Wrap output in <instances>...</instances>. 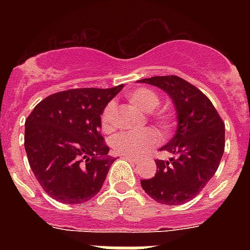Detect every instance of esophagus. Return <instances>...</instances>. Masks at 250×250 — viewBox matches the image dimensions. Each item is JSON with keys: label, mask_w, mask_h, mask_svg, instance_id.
Segmentation results:
<instances>
[{"label": "esophagus", "mask_w": 250, "mask_h": 250, "mask_svg": "<svg viewBox=\"0 0 250 250\" xmlns=\"http://www.w3.org/2000/svg\"><path fill=\"white\" fill-rule=\"evenodd\" d=\"M122 158H125V160L131 161V162H137V160H139L137 157H135V156H127V154H123V156H122Z\"/></svg>", "instance_id": "esophagus-1"}]
</instances>
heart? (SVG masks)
Instances as JSON below:
<instances>
[{
    "label": "heart",
    "instance_id": "obj_1",
    "mask_svg": "<svg viewBox=\"0 0 250 250\" xmlns=\"http://www.w3.org/2000/svg\"><path fill=\"white\" fill-rule=\"evenodd\" d=\"M128 100L133 106L140 109L143 113L149 114L153 122L164 132H167L172 125V114L168 110H156L160 105V96L150 88L139 86L127 93ZM115 105L109 102L101 113V127L105 132H110L115 125L114 121ZM158 143V136L153 129H144L140 132H122L118 133L111 140V148L117 153L127 156H139L146 152Z\"/></svg>",
    "mask_w": 250,
    "mask_h": 250
}]
</instances>
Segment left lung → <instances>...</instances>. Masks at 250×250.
Wrapping results in <instances>:
<instances>
[{
	"label": "left lung",
	"mask_w": 250,
	"mask_h": 250,
	"mask_svg": "<svg viewBox=\"0 0 250 250\" xmlns=\"http://www.w3.org/2000/svg\"><path fill=\"white\" fill-rule=\"evenodd\" d=\"M139 83L166 92L178 121L175 135L161 148L172 157L156 161V175L141 180V187L162 205H182L196 197L215 174L225 152V123L209 98L179 76H153Z\"/></svg>",
	"instance_id": "left-lung-1"
}]
</instances>
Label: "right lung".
Masks as SVG:
<instances>
[{
	"label": "right lung",
	"instance_id": "obj_1",
	"mask_svg": "<svg viewBox=\"0 0 250 250\" xmlns=\"http://www.w3.org/2000/svg\"><path fill=\"white\" fill-rule=\"evenodd\" d=\"M122 85L58 92L35 106L25 121L24 148L42 189L62 204H83L102 188L110 166L101 113Z\"/></svg>",
	"mask_w": 250,
	"mask_h": 250
}]
</instances>
